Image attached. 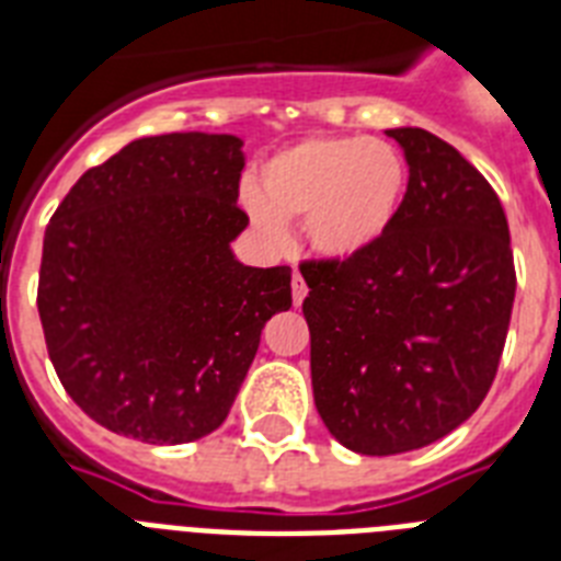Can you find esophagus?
I'll return each mask as SVG.
<instances>
[{
  "instance_id": "esophagus-1",
  "label": "esophagus",
  "mask_w": 561,
  "mask_h": 561,
  "mask_svg": "<svg viewBox=\"0 0 561 561\" xmlns=\"http://www.w3.org/2000/svg\"><path fill=\"white\" fill-rule=\"evenodd\" d=\"M290 294H294V306H302V299L308 294V285L302 279V273H294V279H290Z\"/></svg>"
}]
</instances>
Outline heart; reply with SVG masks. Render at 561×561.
<instances>
[{
  "instance_id": "obj_1",
  "label": "heart",
  "mask_w": 561,
  "mask_h": 561,
  "mask_svg": "<svg viewBox=\"0 0 561 561\" xmlns=\"http://www.w3.org/2000/svg\"><path fill=\"white\" fill-rule=\"evenodd\" d=\"M408 162L396 145L369 136H311L264 162L259 192L244 194L255 229L267 241L288 238L285 224H306L320 255L367 253L399 215Z\"/></svg>"
}]
</instances>
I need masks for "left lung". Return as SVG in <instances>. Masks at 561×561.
<instances>
[{
  "label": "left lung",
  "mask_w": 561,
  "mask_h": 561,
  "mask_svg": "<svg viewBox=\"0 0 561 561\" xmlns=\"http://www.w3.org/2000/svg\"><path fill=\"white\" fill-rule=\"evenodd\" d=\"M387 136L410 165L390 232L355 259L299 264L317 413L369 457L425 448L480 408L515 299L495 188L422 127Z\"/></svg>",
  "instance_id": "1"
}]
</instances>
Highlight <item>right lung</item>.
<instances>
[{
  "label": "right lung",
  "mask_w": 561,
  "mask_h": 561,
  "mask_svg": "<svg viewBox=\"0 0 561 561\" xmlns=\"http://www.w3.org/2000/svg\"><path fill=\"white\" fill-rule=\"evenodd\" d=\"M241 139L145 136L83 174L43 238L37 311L72 401L113 434L180 445L211 434L290 308V267H247L229 241Z\"/></svg>",
  "instance_id": "add662e5"
}]
</instances>
